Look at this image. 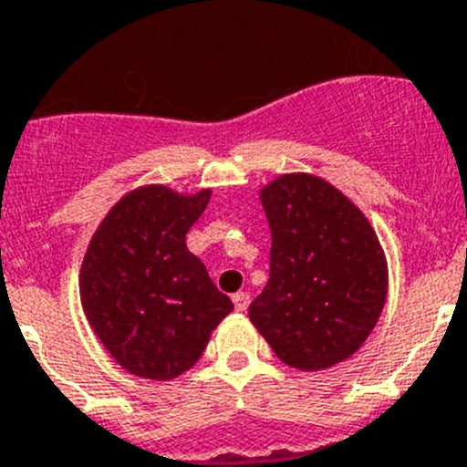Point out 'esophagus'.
<instances>
[{"label": "esophagus", "instance_id": "34e87169", "mask_svg": "<svg viewBox=\"0 0 467 467\" xmlns=\"http://www.w3.org/2000/svg\"><path fill=\"white\" fill-rule=\"evenodd\" d=\"M234 306H236V311H247V306H250V295L247 292H236L234 295Z\"/></svg>", "mask_w": 467, "mask_h": 467}]
</instances>
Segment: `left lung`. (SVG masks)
<instances>
[{
  "instance_id": "8db88e82",
  "label": "left lung",
  "mask_w": 467,
  "mask_h": 467,
  "mask_svg": "<svg viewBox=\"0 0 467 467\" xmlns=\"http://www.w3.org/2000/svg\"><path fill=\"white\" fill-rule=\"evenodd\" d=\"M271 226V275L250 323L287 367L348 360L379 323L388 262L362 210L337 187L287 172L259 189Z\"/></svg>"
}]
</instances>
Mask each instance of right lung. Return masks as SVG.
I'll list each match as a JSON object with an SVG mask.
<instances>
[{"instance_id":"obj_1","label":"right lung","mask_w":467,"mask_h":467,"mask_svg":"<svg viewBox=\"0 0 467 467\" xmlns=\"http://www.w3.org/2000/svg\"><path fill=\"white\" fill-rule=\"evenodd\" d=\"M213 189L180 193L166 184L128 192L95 229L79 271L90 329L135 377L171 381L203 356L234 304L187 250V231Z\"/></svg>"}]
</instances>
